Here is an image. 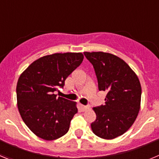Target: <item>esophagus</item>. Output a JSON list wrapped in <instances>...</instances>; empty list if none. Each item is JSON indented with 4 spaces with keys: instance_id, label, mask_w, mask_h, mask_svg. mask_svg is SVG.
Instances as JSON below:
<instances>
[{
    "instance_id": "34e87169",
    "label": "esophagus",
    "mask_w": 159,
    "mask_h": 159,
    "mask_svg": "<svg viewBox=\"0 0 159 159\" xmlns=\"http://www.w3.org/2000/svg\"><path fill=\"white\" fill-rule=\"evenodd\" d=\"M81 109H82V111H87L89 109V107L88 106H84V105H81Z\"/></svg>"
}]
</instances>
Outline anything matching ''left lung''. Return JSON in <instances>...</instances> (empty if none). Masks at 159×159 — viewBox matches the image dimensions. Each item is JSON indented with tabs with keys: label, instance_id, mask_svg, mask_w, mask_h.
Returning <instances> with one entry per match:
<instances>
[{
	"label": "left lung",
	"instance_id": "8db88e82",
	"mask_svg": "<svg viewBox=\"0 0 159 159\" xmlns=\"http://www.w3.org/2000/svg\"><path fill=\"white\" fill-rule=\"evenodd\" d=\"M92 63L99 91L107 92L105 104L94 107L95 121L91 124L95 135L113 139L127 131L135 121L140 109L142 88L130 66L115 55L85 52Z\"/></svg>",
	"mask_w": 159,
	"mask_h": 159
}]
</instances>
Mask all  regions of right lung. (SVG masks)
Returning a JSON list of instances; mask_svg holds the SVG:
<instances>
[{"label":"right lung","mask_w":159,"mask_h":159,"mask_svg":"<svg viewBox=\"0 0 159 159\" xmlns=\"http://www.w3.org/2000/svg\"><path fill=\"white\" fill-rule=\"evenodd\" d=\"M84 60L81 52L55 53L35 60L22 72L16 85L20 115L36 136L45 140L62 137L77 113L76 102L57 97L67 77Z\"/></svg>","instance_id":"1"}]
</instances>
